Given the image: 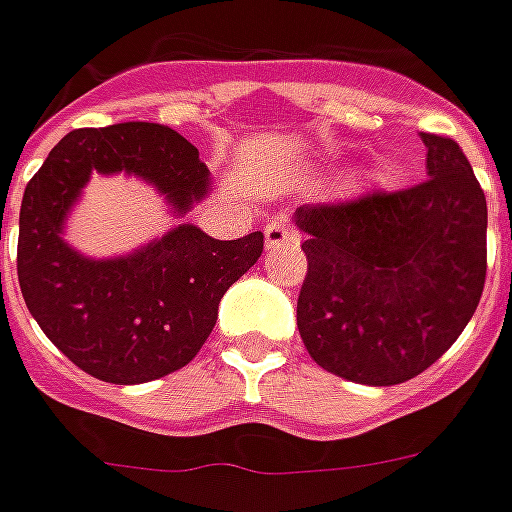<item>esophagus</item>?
I'll use <instances>...</instances> for the list:
<instances>
[{
  "label": "esophagus",
  "instance_id": "1",
  "mask_svg": "<svg viewBox=\"0 0 512 512\" xmlns=\"http://www.w3.org/2000/svg\"><path fill=\"white\" fill-rule=\"evenodd\" d=\"M264 240H267V251H272V248H278L283 242H294L299 240V237L297 232L291 229V224H288V218L275 215V218H270L267 229H264Z\"/></svg>",
  "mask_w": 512,
  "mask_h": 512
}]
</instances>
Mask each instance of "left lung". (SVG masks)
<instances>
[{
	"instance_id": "obj_1",
	"label": "left lung",
	"mask_w": 512,
	"mask_h": 512,
	"mask_svg": "<svg viewBox=\"0 0 512 512\" xmlns=\"http://www.w3.org/2000/svg\"><path fill=\"white\" fill-rule=\"evenodd\" d=\"M424 183L302 205L307 275L297 326L337 378L397 386L440 359L486 283V194L451 137L421 132Z\"/></svg>"
}]
</instances>
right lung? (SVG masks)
Here are the masks:
<instances>
[{
    "label": "right lung",
    "mask_w": 512,
    "mask_h": 512,
    "mask_svg": "<svg viewBox=\"0 0 512 512\" xmlns=\"http://www.w3.org/2000/svg\"><path fill=\"white\" fill-rule=\"evenodd\" d=\"M91 172L137 175L175 215L205 199L213 180L175 129L129 121L69 132L23 191L18 283L34 321L88 375L148 383L197 356L221 297L259 261L264 234L215 240L186 221L126 256L91 259L61 237Z\"/></svg>",
    "instance_id": "obj_1"
}]
</instances>
